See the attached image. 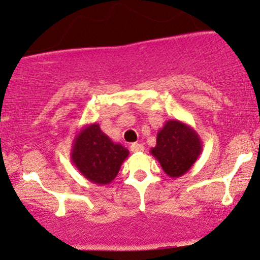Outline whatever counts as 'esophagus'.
Listing matches in <instances>:
<instances>
[{"label":"esophagus","instance_id":"obj_1","mask_svg":"<svg viewBox=\"0 0 260 260\" xmlns=\"http://www.w3.org/2000/svg\"><path fill=\"white\" fill-rule=\"evenodd\" d=\"M131 151L133 153H138V152H143L144 151V146L141 143H133L131 146Z\"/></svg>","mask_w":260,"mask_h":260}]
</instances>
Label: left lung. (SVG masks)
Listing matches in <instances>:
<instances>
[{"label":"left lung","instance_id":"8db88e82","mask_svg":"<svg viewBox=\"0 0 260 260\" xmlns=\"http://www.w3.org/2000/svg\"><path fill=\"white\" fill-rule=\"evenodd\" d=\"M201 137L197 131L178 119H169L157 133V144L151 154L171 178L187 173L202 153Z\"/></svg>","mask_w":260,"mask_h":260}]
</instances>
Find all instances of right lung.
<instances>
[{
	"label": "right lung",
	"mask_w": 260,
	"mask_h": 260,
	"mask_svg": "<svg viewBox=\"0 0 260 260\" xmlns=\"http://www.w3.org/2000/svg\"><path fill=\"white\" fill-rule=\"evenodd\" d=\"M129 151L112 141L98 123L84 124L71 148V160L80 173L94 184H109L118 174Z\"/></svg>",
	"instance_id": "right-lung-1"
}]
</instances>
